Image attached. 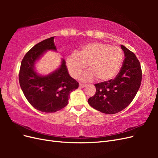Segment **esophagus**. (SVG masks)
Returning <instances> with one entry per match:
<instances>
[{"label":"esophagus","mask_w":158,"mask_h":158,"mask_svg":"<svg viewBox=\"0 0 158 158\" xmlns=\"http://www.w3.org/2000/svg\"><path fill=\"white\" fill-rule=\"evenodd\" d=\"M79 85H80V88H84V87H85V84H82V83H80Z\"/></svg>","instance_id":"esophagus-1"}]
</instances>
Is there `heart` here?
I'll list each match as a JSON object with an SVG mask.
<instances>
[{
  "label": "heart",
  "mask_w": 158,
  "mask_h": 158,
  "mask_svg": "<svg viewBox=\"0 0 158 158\" xmlns=\"http://www.w3.org/2000/svg\"><path fill=\"white\" fill-rule=\"evenodd\" d=\"M124 55L121 47L100 42L85 45L78 52H74L66 59V66L72 77L78 78L88 66L82 80L90 81L95 77L99 82L113 78L120 70Z\"/></svg>",
  "instance_id": "heart-1"
}]
</instances>
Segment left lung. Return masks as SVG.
<instances>
[{
    "mask_svg": "<svg viewBox=\"0 0 158 158\" xmlns=\"http://www.w3.org/2000/svg\"><path fill=\"white\" fill-rule=\"evenodd\" d=\"M125 60L115 78L95 84L96 92L88 99L91 107L106 114H114L125 109L135 98L142 81V69L137 57L123 45Z\"/></svg>",
    "mask_w": 158,
    "mask_h": 158,
    "instance_id": "1",
    "label": "left lung"
}]
</instances>
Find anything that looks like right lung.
<instances>
[{
    "label": "right lung",
    "mask_w": 158,
    "mask_h": 158,
    "mask_svg": "<svg viewBox=\"0 0 158 158\" xmlns=\"http://www.w3.org/2000/svg\"><path fill=\"white\" fill-rule=\"evenodd\" d=\"M47 50L56 51L54 37L33 46L23 57L19 73V82L26 98L38 111L54 113L67 106L69 95L79 83L69 74L66 62L62 60L59 69L47 76L35 71L37 60Z\"/></svg>",
    "instance_id": "obj_1"
}]
</instances>
